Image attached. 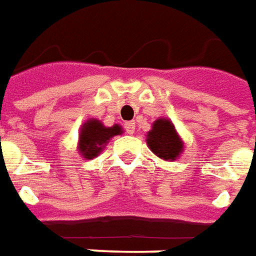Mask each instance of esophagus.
<instances>
[{
    "label": "esophagus",
    "mask_w": 256,
    "mask_h": 256,
    "mask_svg": "<svg viewBox=\"0 0 256 256\" xmlns=\"http://www.w3.org/2000/svg\"><path fill=\"white\" fill-rule=\"evenodd\" d=\"M124 128H126L128 134H134V132H136V123H134V122H126V123H124Z\"/></svg>",
    "instance_id": "esophagus-1"
}]
</instances>
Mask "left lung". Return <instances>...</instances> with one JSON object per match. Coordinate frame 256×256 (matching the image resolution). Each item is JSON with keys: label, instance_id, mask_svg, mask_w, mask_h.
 Returning a JSON list of instances; mask_svg holds the SVG:
<instances>
[{"label": "left lung", "instance_id": "left-lung-1", "mask_svg": "<svg viewBox=\"0 0 256 256\" xmlns=\"http://www.w3.org/2000/svg\"><path fill=\"white\" fill-rule=\"evenodd\" d=\"M146 145L158 158L166 162H175L184 150V142L175 124L164 116L152 123V128L146 133Z\"/></svg>", "mask_w": 256, "mask_h": 256}]
</instances>
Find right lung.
Masks as SVG:
<instances>
[{"label": "right lung", "mask_w": 256, "mask_h": 256, "mask_svg": "<svg viewBox=\"0 0 256 256\" xmlns=\"http://www.w3.org/2000/svg\"><path fill=\"white\" fill-rule=\"evenodd\" d=\"M123 128L120 124H114L111 128L104 126L99 119L90 118L81 124L78 132L77 150L82 158L90 160L102 153L110 140L115 136H120Z\"/></svg>", "instance_id": "add662e5"}]
</instances>
